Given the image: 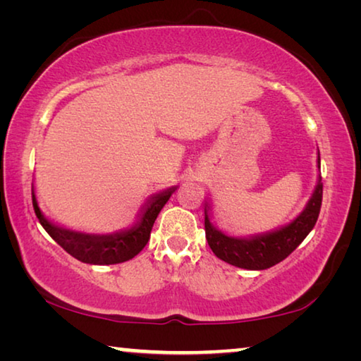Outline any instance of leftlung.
I'll use <instances>...</instances> for the list:
<instances>
[{
    "instance_id": "8db88e82",
    "label": "left lung",
    "mask_w": 361,
    "mask_h": 361,
    "mask_svg": "<svg viewBox=\"0 0 361 361\" xmlns=\"http://www.w3.org/2000/svg\"><path fill=\"white\" fill-rule=\"evenodd\" d=\"M320 167V156H319ZM323 197V183L319 180L315 192L310 197L305 210L295 221L285 228L266 235H258L253 239H235L223 234L213 228L205 209V239L209 242L212 252L219 259L229 262L232 266L250 269V271H262L283 261L299 247L319 219Z\"/></svg>"
}]
</instances>
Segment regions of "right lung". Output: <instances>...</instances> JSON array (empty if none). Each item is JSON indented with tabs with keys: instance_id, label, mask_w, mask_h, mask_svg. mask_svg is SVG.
Listing matches in <instances>:
<instances>
[{
	"instance_id": "obj_1",
	"label": "right lung",
	"mask_w": 361,
	"mask_h": 361,
	"mask_svg": "<svg viewBox=\"0 0 361 361\" xmlns=\"http://www.w3.org/2000/svg\"><path fill=\"white\" fill-rule=\"evenodd\" d=\"M173 191L175 188L154 195L146 205L142 219L132 229L113 235H89L59 228L41 215L33 189L32 199L35 213L42 228L73 258L87 262V264H118V262L132 259L145 248L149 240L152 224H154L159 212L167 204Z\"/></svg>"
}]
</instances>
